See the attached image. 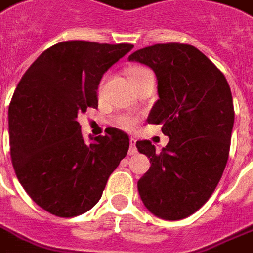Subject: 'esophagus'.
Returning a JSON list of instances; mask_svg holds the SVG:
<instances>
[{
    "instance_id": "1",
    "label": "esophagus",
    "mask_w": 253,
    "mask_h": 253,
    "mask_svg": "<svg viewBox=\"0 0 253 253\" xmlns=\"http://www.w3.org/2000/svg\"><path fill=\"white\" fill-rule=\"evenodd\" d=\"M130 150H128V154L130 156H135L137 153V149H136V140L133 139V137H131L130 139Z\"/></svg>"
}]
</instances>
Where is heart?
Masks as SVG:
<instances>
[{
	"label": "heart",
	"instance_id": "b5f03b06",
	"mask_svg": "<svg viewBox=\"0 0 253 253\" xmlns=\"http://www.w3.org/2000/svg\"><path fill=\"white\" fill-rule=\"evenodd\" d=\"M148 72L150 71L145 67H132L130 68V71H128V78H130L131 82H133V81L139 80L143 74L148 73ZM101 84H100V88H101ZM118 123H120V126H122L123 128H132L135 121H133L131 117L125 116V117H121L120 120H118Z\"/></svg>",
	"mask_w": 253,
	"mask_h": 253
}]
</instances>
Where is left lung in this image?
<instances>
[{"instance_id": "8db88e82", "label": "left lung", "mask_w": 253, "mask_h": 253, "mask_svg": "<svg viewBox=\"0 0 253 253\" xmlns=\"http://www.w3.org/2000/svg\"><path fill=\"white\" fill-rule=\"evenodd\" d=\"M128 60L156 73L159 99L148 122L162 125L169 137L161 153L149 140L136 143L152 162L137 181L139 194L153 215L181 220L209 201L228 162L234 125L230 87L192 44L157 43L135 51Z\"/></svg>"}]
</instances>
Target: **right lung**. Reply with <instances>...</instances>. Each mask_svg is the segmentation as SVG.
<instances>
[{
	"mask_svg": "<svg viewBox=\"0 0 253 253\" xmlns=\"http://www.w3.org/2000/svg\"><path fill=\"white\" fill-rule=\"evenodd\" d=\"M132 47L59 42L36 59L18 84L8 107L11 162L19 182L44 211L74 217L91 210L126 157V133L110 128L86 144L77 120L87 108H97L103 74Z\"/></svg>",
	"mask_w": 253,
	"mask_h": 253,
	"instance_id": "add662e5",
	"label": "right lung"
}]
</instances>
